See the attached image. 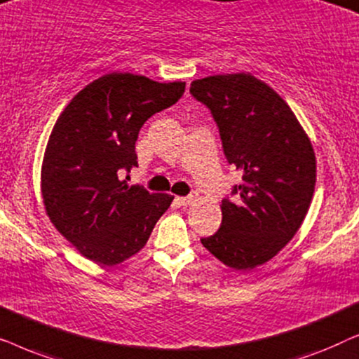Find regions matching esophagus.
Returning <instances> with one entry per match:
<instances>
[{"instance_id":"obj_1","label":"esophagus","mask_w":359,"mask_h":359,"mask_svg":"<svg viewBox=\"0 0 359 359\" xmlns=\"http://www.w3.org/2000/svg\"><path fill=\"white\" fill-rule=\"evenodd\" d=\"M196 198H198V193H191L188 196H184V198H176V203H178L180 205H188L193 203Z\"/></svg>"}]
</instances>
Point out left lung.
<instances>
[{"mask_svg": "<svg viewBox=\"0 0 359 359\" xmlns=\"http://www.w3.org/2000/svg\"><path fill=\"white\" fill-rule=\"evenodd\" d=\"M189 93L217 124L224 155L242 171L222 224L201 243L233 269L266 263L301 227L316 188V154L286 101L250 73L191 83Z\"/></svg>", "mask_w": 359, "mask_h": 359, "instance_id": "1", "label": "left lung"}]
</instances>
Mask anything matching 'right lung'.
<instances>
[{
    "mask_svg": "<svg viewBox=\"0 0 359 359\" xmlns=\"http://www.w3.org/2000/svg\"><path fill=\"white\" fill-rule=\"evenodd\" d=\"M186 83L109 73L58 117L42 163V198L55 229L83 257L114 266L145 247L173 196L129 186L142 126L183 96ZM126 178H123V175Z\"/></svg>",
    "mask_w": 359,
    "mask_h": 359,
    "instance_id": "1",
    "label": "right lung"
}]
</instances>
